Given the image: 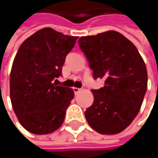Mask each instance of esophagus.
<instances>
[{"instance_id":"obj_1","label":"esophagus","mask_w":158,"mask_h":158,"mask_svg":"<svg viewBox=\"0 0 158 158\" xmlns=\"http://www.w3.org/2000/svg\"><path fill=\"white\" fill-rule=\"evenodd\" d=\"M73 90H74V93H75V94H79V92L81 91V89H79V88H73Z\"/></svg>"}]
</instances>
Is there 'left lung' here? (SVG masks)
Listing matches in <instances>:
<instances>
[{"mask_svg":"<svg viewBox=\"0 0 158 158\" xmlns=\"http://www.w3.org/2000/svg\"><path fill=\"white\" fill-rule=\"evenodd\" d=\"M79 45L94 79H104L102 88L92 89L94 102L86 120L100 134H119L140 110L147 89L145 64L135 46L116 31L82 36Z\"/></svg>","mask_w":158,"mask_h":158,"instance_id":"1","label":"left lung"}]
</instances>
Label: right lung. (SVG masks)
<instances>
[{
	"label": "right lung",
	"instance_id": "1",
	"mask_svg": "<svg viewBox=\"0 0 158 158\" xmlns=\"http://www.w3.org/2000/svg\"><path fill=\"white\" fill-rule=\"evenodd\" d=\"M77 39L47 27L18 49L10 75V97L20 123L28 132L48 135L62 125L74 91L53 80L61 75Z\"/></svg>",
	"mask_w": 158,
	"mask_h": 158
}]
</instances>
